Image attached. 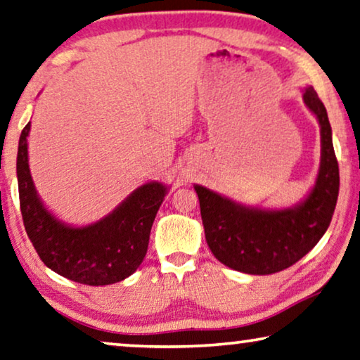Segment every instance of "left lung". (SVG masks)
Listing matches in <instances>:
<instances>
[{"instance_id": "8db88e82", "label": "left lung", "mask_w": 360, "mask_h": 360, "mask_svg": "<svg viewBox=\"0 0 360 360\" xmlns=\"http://www.w3.org/2000/svg\"><path fill=\"white\" fill-rule=\"evenodd\" d=\"M303 103L320 124L321 160L315 186L287 209L238 204L195 184L202 224L210 251L221 264L252 276L274 274L295 264L321 240L330 226L339 194V168L326 108L311 86Z\"/></svg>"}]
</instances>
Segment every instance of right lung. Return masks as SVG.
<instances>
[{
  "mask_svg": "<svg viewBox=\"0 0 360 360\" xmlns=\"http://www.w3.org/2000/svg\"><path fill=\"white\" fill-rule=\"evenodd\" d=\"M30 122L19 136L18 186L29 240L49 269L84 285H109L139 269L148 250L151 225L168 186L150 181L136 187L104 219L75 226L57 219L35 191L29 169Z\"/></svg>",
  "mask_w": 360,
  "mask_h": 360,
  "instance_id": "right-lung-1",
  "label": "right lung"
}]
</instances>
